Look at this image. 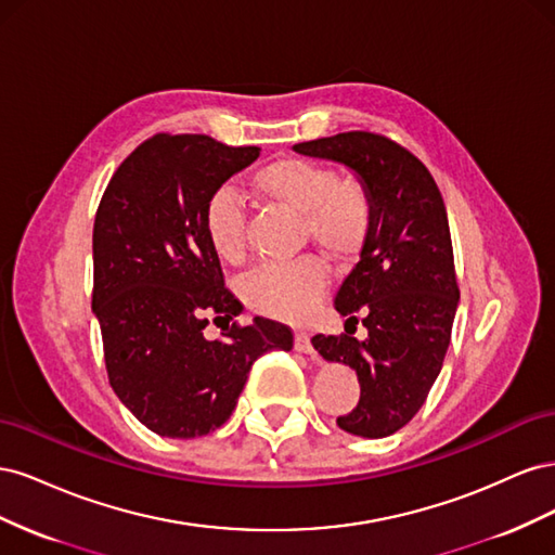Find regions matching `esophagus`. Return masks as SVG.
<instances>
[{"instance_id":"obj_1","label":"esophagus","mask_w":555,"mask_h":555,"mask_svg":"<svg viewBox=\"0 0 555 555\" xmlns=\"http://www.w3.org/2000/svg\"><path fill=\"white\" fill-rule=\"evenodd\" d=\"M294 347L300 351V354H306V357H310V359L317 357V349L312 347L310 335H308L306 331H296V333H294Z\"/></svg>"}]
</instances>
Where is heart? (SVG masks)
<instances>
[{
	"label": "heart",
	"mask_w": 555,
	"mask_h": 555,
	"mask_svg": "<svg viewBox=\"0 0 555 555\" xmlns=\"http://www.w3.org/2000/svg\"><path fill=\"white\" fill-rule=\"evenodd\" d=\"M251 188L268 204L304 215L308 236L331 257H351L373 229V196L357 178H340L326 164L282 157L251 176ZM247 206L231 188H220L204 212L215 255L241 263L247 251ZM326 287L324 266L312 257L266 263L251 271L241 292L249 308L278 319H304Z\"/></svg>",
	"instance_id": "heart-1"
}]
</instances>
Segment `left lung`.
Returning <instances> with one entry per match:
<instances>
[{"label": "left lung", "instance_id": "8db88e82", "mask_svg": "<svg viewBox=\"0 0 555 555\" xmlns=\"http://www.w3.org/2000/svg\"><path fill=\"white\" fill-rule=\"evenodd\" d=\"M294 150L349 166L373 196V229L333 300L367 338L319 333L312 345L359 375V405L338 426L386 438L422 410L451 340L461 292L444 201L422 159L382 133L345 131Z\"/></svg>", "mask_w": 555, "mask_h": 555}]
</instances>
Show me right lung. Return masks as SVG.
Listing matches in <instances>:
<instances>
[{"label": "right lung", "instance_id": "1", "mask_svg": "<svg viewBox=\"0 0 555 555\" xmlns=\"http://www.w3.org/2000/svg\"><path fill=\"white\" fill-rule=\"evenodd\" d=\"M259 153L204 133H155L117 166L99 201L92 310L108 382L162 438L220 428L251 363L294 345L292 328L273 319L233 322L243 306L224 287L204 227L208 198ZM208 321L223 326L217 341L205 338Z\"/></svg>", "mask_w": 555, "mask_h": 555}]
</instances>
